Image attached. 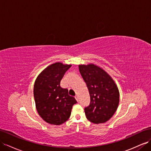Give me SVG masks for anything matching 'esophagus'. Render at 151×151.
<instances>
[{
  "label": "esophagus",
  "instance_id": "esophagus-1",
  "mask_svg": "<svg viewBox=\"0 0 151 151\" xmlns=\"http://www.w3.org/2000/svg\"><path fill=\"white\" fill-rule=\"evenodd\" d=\"M75 98H76V100H77V101H79V98H78V96H77V95H76V96H75Z\"/></svg>",
  "mask_w": 151,
  "mask_h": 151
}]
</instances>
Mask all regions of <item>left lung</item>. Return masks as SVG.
Here are the masks:
<instances>
[{
	"label": "left lung",
	"instance_id": "1",
	"mask_svg": "<svg viewBox=\"0 0 151 151\" xmlns=\"http://www.w3.org/2000/svg\"><path fill=\"white\" fill-rule=\"evenodd\" d=\"M79 68L90 95V104L84 108L86 116L94 124L105 123L119 105L117 85L107 72L94 64L79 65Z\"/></svg>",
	"mask_w": 151,
	"mask_h": 151
}]
</instances>
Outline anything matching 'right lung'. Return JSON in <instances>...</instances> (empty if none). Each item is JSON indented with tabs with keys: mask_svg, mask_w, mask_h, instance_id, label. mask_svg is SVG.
<instances>
[{
	"mask_svg": "<svg viewBox=\"0 0 151 151\" xmlns=\"http://www.w3.org/2000/svg\"><path fill=\"white\" fill-rule=\"evenodd\" d=\"M71 65L57 62L48 66L37 77L34 96L37 111L47 123L60 125L71 114L75 98L68 95L67 89L60 86V81Z\"/></svg>",
	"mask_w": 151,
	"mask_h": 151,
	"instance_id": "obj_1",
	"label": "right lung"
}]
</instances>
